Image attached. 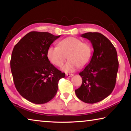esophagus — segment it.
<instances>
[{
  "instance_id": "1",
  "label": "esophagus",
  "mask_w": 131,
  "mask_h": 131,
  "mask_svg": "<svg viewBox=\"0 0 131 131\" xmlns=\"http://www.w3.org/2000/svg\"><path fill=\"white\" fill-rule=\"evenodd\" d=\"M73 74H68V73H67V74H66V76L67 77H72V76H73Z\"/></svg>"
}]
</instances>
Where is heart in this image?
<instances>
[{
  "mask_svg": "<svg viewBox=\"0 0 131 131\" xmlns=\"http://www.w3.org/2000/svg\"><path fill=\"white\" fill-rule=\"evenodd\" d=\"M92 52V47L88 43L83 42L76 37H69L60 41L58 46H50L47 51V57L51 63L57 67H61L67 58H69L62 69L70 73L76 70L78 66L82 67L86 65Z\"/></svg>",
  "mask_w": 131,
  "mask_h": 131,
  "instance_id": "b5f03b06",
  "label": "heart"
}]
</instances>
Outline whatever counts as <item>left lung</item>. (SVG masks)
Here are the masks:
<instances>
[{
  "mask_svg": "<svg viewBox=\"0 0 131 131\" xmlns=\"http://www.w3.org/2000/svg\"><path fill=\"white\" fill-rule=\"evenodd\" d=\"M81 36L90 40L94 52L89 63L79 73L82 83L75 93L81 101L94 104L107 97L115 87L117 54L112 42L101 33L89 32Z\"/></svg>",
  "mask_w": 131,
  "mask_h": 131,
  "instance_id": "left-lung-1",
  "label": "left lung"
}]
</instances>
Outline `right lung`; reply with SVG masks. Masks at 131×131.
Instances as JSON below:
<instances>
[{"mask_svg": "<svg viewBox=\"0 0 131 131\" xmlns=\"http://www.w3.org/2000/svg\"><path fill=\"white\" fill-rule=\"evenodd\" d=\"M60 36L31 31L14 46L10 70L19 94L31 103H48L56 95L60 79L65 77L47 57L48 49Z\"/></svg>", "mask_w": 131, "mask_h": 131, "instance_id": "obj_1", "label": "right lung"}]
</instances>
